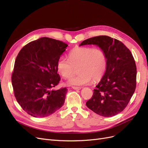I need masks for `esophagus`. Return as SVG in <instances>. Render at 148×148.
I'll list each match as a JSON object with an SVG mask.
<instances>
[{"label": "esophagus", "instance_id": "34e87169", "mask_svg": "<svg viewBox=\"0 0 148 148\" xmlns=\"http://www.w3.org/2000/svg\"><path fill=\"white\" fill-rule=\"evenodd\" d=\"M72 88L75 89V90H79V89H81V88L77 87V86H72Z\"/></svg>", "mask_w": 148, "mask_h": 148}]
</instances>
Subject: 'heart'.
Listing matches in <instances>:
<instances>
[{"instance_id":"obj_1","label":"heart","mask_w":148,"mask_h":148,"mask_svg":"<svg viewBox=\"0 0 148 148\" xmlns=\"http://www.w3.org/2000/svg\"><path fill=\"white\" fill-rule=\"evenodd\" d=\"M69 58L61 57L58 60L57 69L65 78L72 76L78 68V74L70 78L69 83L82 86L97 82L102 79L107 66V57L104 50L92 47H80L73 49Z\"/></svg>"}]
</instances>
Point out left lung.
I'll use <instances>...</instances> for the list:
<instances>
[{
    "label": "left lung",
    "instance_id": "1",
    "mask_svg": "<svg viewBox=\"0 0 148 148\" xmlns=\"http://www.w3.org/2000/svg\"><path fill=\"white\" fill-rule=\"evenodd\" d=\"M95 44L104 50L107 66L104 77L86 104L89 109L109 117L122 112L135 91L136 66L130 51L122 42L107 36L84 40L79 46Z\"/></svg>",
    "mask_w": 148,
    "mask_h": 148
}]
</instances>
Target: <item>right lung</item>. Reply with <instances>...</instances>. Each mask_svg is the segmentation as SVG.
Listing matches in <instances>:
<instances>
[{
  "label": "right lung",
  "mask_w": 148,
  "mask_h": 148,
  "mask_svg": "<svg viewBox=\"0 0 148 148\" xmlns=\"http://www.w3.org/2000/svg\"><path fill=\"white\" fill-rule=\"evenodd\" d=\"M67 44L44 37L31 41L18 54L12 74V83L17 102L34 117H45L64 105L68 89L51 90L59 83L57 63Z\"/></svg>",
  "instance_id": "obj_1"
}]
</instances>
